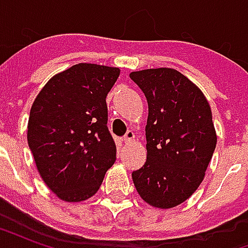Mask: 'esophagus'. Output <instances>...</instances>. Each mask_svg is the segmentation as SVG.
<instances>
[{
	"label": "esophagus",
	"mask_w": 248,
	"mask_h": 248,
	"mask_svg": "<svg viewBox=\"0 0 248 248\" xmlns=\"http://www.w3.org/2000/svg\"><path fill=\"white\" fill-rule=\"evenodd\" d=\"M134 138H135L134 131H131V130H129V131L126 133V135H124V143H131V142L134 140Z\"/></svg>",
	"instance_id": "obj_1"
}]
</instances>
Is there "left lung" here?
<instances>
[{"label": "left lung", "mask_w": 248, "mask_h": 248, "mask_svg": "<svg viewBox=\"0 0 248 248\" xmlns=\"http://www.w3.org/2000/svg\"><path fill=\"white\" fill-rule=\"evenodd\" d=\"M149 105L147 158L133 171L140 198L171 208L191 197L204 178L217 146L213 114L201 89L175 69L133 71Z\"/></svg>", "instance_id": "left-lung-1"}]
</instances>
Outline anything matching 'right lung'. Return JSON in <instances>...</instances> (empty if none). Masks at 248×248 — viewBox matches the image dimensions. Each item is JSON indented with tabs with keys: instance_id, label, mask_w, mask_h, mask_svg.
<instances>
[{
	"instance_id": "1",
	"label": "right lung",
	"mask_w": 248,
	"mask_h": 248,
	"mask_svg": "<svg viewBox=\"0 0 248 248\" xmlns=\"http://www.w3.org/2000/svg\"><path fill=\"white\" fill-rule=\"evenodd\" d=\"M118 67L78 63L49 79L30 108L28 143L46 186L65 202L93 197L113 166L106 95Z\"/></svg>"
}]
</instances>
